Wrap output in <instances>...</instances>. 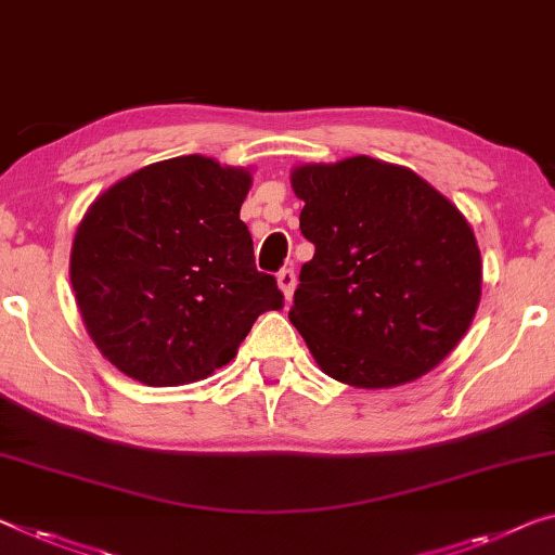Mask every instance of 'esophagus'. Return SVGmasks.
I'll use <instances>...</instances> for the list:
<instances>
[{
    "label": "esophagus",
    "instance_id": "obj_1",
    "mask_svg": "<svg viewBox=\"0 0 555 555\" xmlns=\"http://www.w3.org/2000/svg\"><path fill=\"white\" fill-rule=\"evenodd\" d=\"M276 281H279L281 292H284V296H286V301L292 299V296H294V288H296V274H294V269H281V271H279V276H276Z\"/></svg>",
    "mask_w": 555,
    "mask_h": 555
}]
</instances>
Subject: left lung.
<instances>
[{"mask_svg": "<svg viewBox=\"0 0 555 555\" xmlns=\"http://www.w3.org/2000/svg\"><path fill=\"white\" fill-rule=\"evenodd\" d=\"M299 227L313 244L288 311L324 374L391 388L436 369L481 299L474 229L406 167L371 156L301 164Z\"/></svg>", "mask_w": 555, "mask_h": 555, "instance_id": "1", "label": "left lung"}]
</instances>
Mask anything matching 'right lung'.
<instances>
[{
	"label": "right lung",
	"instance_id": "obj_1",
	"mask_svg": "<svg viewBox=\"0 0 555 555\" xmlns=\"http://www.w3.org/2000/svg\"><path fill=\"white\" fill-rule=\"evenodd\" d=\"M249 186V169L189 154L129 173L89 206L69 276L89 336L121 374L194 384L284 306L238 219Z\"/></svg>",
	"mask_w": 555,
	"mask_h": 555
}]
</instances>
